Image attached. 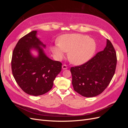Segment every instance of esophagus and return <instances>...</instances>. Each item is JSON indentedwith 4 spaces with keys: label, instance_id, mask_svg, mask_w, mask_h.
<instances>
[{
    "label": "esophagus",
    "instance_id": "34e87169",
    "mask_svg": "<svg viewBox=\"0 0 128 128\" xmlns=\"http://www.w3.org/2000/svg\"><path fill=\"white\" fill-rule=\"evenodd\" d=\"M62 68L64 70V69H67L68 68V67L66 64H63L62 66Z\"/></svg>",
    "mask_w": 128,
    "mask_h": 128
}]
</instances>
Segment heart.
<instances>
[{"label": "heart", "mask_w": 128, "mask_h": 128, "mask_svg": "<svg viewBox=\"0 0 128 128\" xmlns=\"http://www.w3.org/2000/svg\"><path fill=\"white\" fill-rule=\"evenodd\" d=\"M57 44L52 48V52L59 59L66 52L68 58L75 64H82L90 60L96 51V43L94 40L84 34H72L61 36Z\"/></svg>", "instance_id": "b5f03b06"}]
</instances>
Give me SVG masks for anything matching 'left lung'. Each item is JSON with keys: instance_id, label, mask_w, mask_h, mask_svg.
Here are the masks:
<instances>
[{"instance_id": "left-lung-1", "label": "left lung", "mask_w": 128, "mask_h": 128, "mask_svg": "<svg viewBox=\"0 0 128 128\" xmlns=\"http://www.w3.org/2000/svg\"><path fill=\"white\" fill-rule=\"evenodd\" d=\"M116 63L114 46L107 40L106 46L103 51L96 53L85 64L70 68L74 90L86 97L102 94L113 78Z\"/></svg>"}]
</instances>
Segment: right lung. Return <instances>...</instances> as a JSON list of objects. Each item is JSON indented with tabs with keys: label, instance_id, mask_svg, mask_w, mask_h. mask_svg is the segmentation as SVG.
<instances>
[{
	"label": "right lung",
	"instance_id": "add662e5",
	"mask_svg": "<svg viewBox=\"0 0 128 128\" xmlns=\"http://www.w3.org/2000/svg\"><path fill=\"white\" fill-rule=\"evenodd\" d=\"M32 31L20 39L13 50L12 71L17 84L26 94L40 96L52 88L53 81L61 70L62 63L50 59L40 46L46 45ZM34 48L38 52L34 57L30 53Z\"/></svg>",
	"mask_w": 128,
	"mask_h": 128
}]
</instances>
